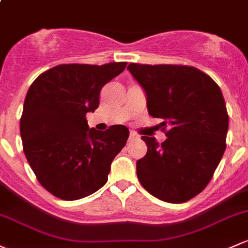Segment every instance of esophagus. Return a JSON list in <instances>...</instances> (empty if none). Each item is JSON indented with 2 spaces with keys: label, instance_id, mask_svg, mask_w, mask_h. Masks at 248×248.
<instances>
[{
  "label": "esophagus",
  "instance_id": "1",
  "mask_svg": "<svg viewBox=\"0 0 248 248\" xmlns=\"http://www.w3.org/2000/svg\"><path fill=\"white\" fill-rule=\"evenodd\" d=\"M137 138H138V135L137 134H135V133L134 132H131V134H129V141H133V140H135V139H137Z\"/></svg>",
  "mask_w": 248,
  "mask_h": 248
}]
</instances>
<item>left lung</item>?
<instances>
[{
    "label": "left lung",
    "instance_id": "left-lung-1",
    "mask_svg": "<svg viewBox=\"0 0 248 248\" xmlns=\"http://www.w3.org/2000/svg\"><path fill=\"white\" fill-rule=\"evenodd\" d=\"M146 93L148 114L163 119L168 139L141 137L147 153L138 179L157 199L183 203L212 179L226 150L228 114L222 93L207 74L186 65H128Z\"/></svg>",
    "mask_w": 248,
    "mask_h": 248
}]
</instances>
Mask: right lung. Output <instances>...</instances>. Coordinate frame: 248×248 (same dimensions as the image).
Segmentation results:
<instances>
[{
	"mask_svg": "<svg viewBox=\"0 0 248 248\" xmlns=\"http://www.w3.org/2000/svg\"><path fill=\"white\" fill-rule=\"evenodd\" d=\"M126 65L62 64L28 89L20 120L23 152L39 183L58 199H83L108 181L129 131L124 124L96 131L85 115L98 108L101 89Z\"/></svg>",
	"mask_w": 248,
	"mask_h": 248,
	"instance_id": "add662e5",
	"label": "right lung"
}]
</instances>
